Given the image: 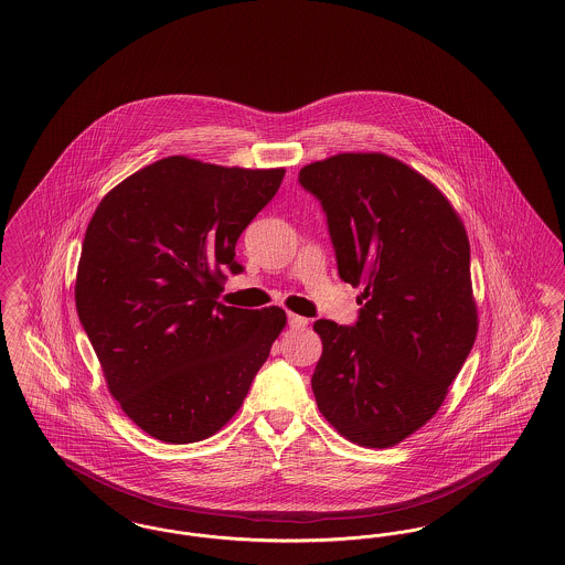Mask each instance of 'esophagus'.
<instances>
[{
    "label": "esophagus",
    "mask_w": 565,
    "mask_h": 565,
    "mask_svg": "<svg viewBox=\"0 0 565 565\" xmlns=\"http://www.w3.org/2000/svg\"><path fill=\"white\" fill-rule=\"evenodd\" d=\"M309 323V319L302 316H294V313H288V326L294 328V330H300V328H305Z\"/></svg>",
    "instance_id": "obj_1"
}]
</instances>
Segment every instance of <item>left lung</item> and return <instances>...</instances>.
I'll return each mask as SVG.
<instances>
[{
  "mask_svg": "<svg viewBox=\"0 0 565 565\" xmlns=\"http://www.w3.org/2000/svg\"><path fill=\"white\" fill-rule=\"evenodd\" d=\"M298 182L328 221L342 281L363 286L353 326L317 319V407L349 441L391 448L444 404L477 337L471 248L450 202L383 153L309 163Z\"/></svg>",
  "mask_w": 565,
  "mask_h": 565,
  "instance_id": "left-lung-1",
  "label": "left lung"
}]
</instances>
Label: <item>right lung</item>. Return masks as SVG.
Returning <instances> with one entry per match:
<instances>
[{
    "mask_svg": "<svg viewBox=\"0 0 565 565\" xmlns=\"http://www.w3.org/2000/svg\"><path fill=\"white\" fill-rule=\"evenodd\" d=\"M286 170L159 159L111 189L86 228L75 307L109 393L166 444L214 435L286 326L279 307L218 302L235 244Z\"/></svg>",
    "mask_w": 565,
    "mask_h": 565,
    "instance_id": "right-lung-1",
    "label": "right lung"
}]
</instances>
